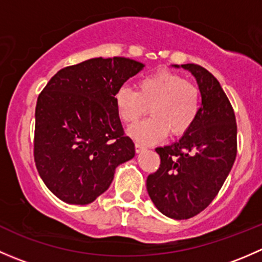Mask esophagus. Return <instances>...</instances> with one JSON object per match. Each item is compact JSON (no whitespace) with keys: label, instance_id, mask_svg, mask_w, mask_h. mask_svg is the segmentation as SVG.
<instances>
[{"label":"esophagus","instance_id":"34e87169","mask_svg":"<svg viewBox=\"0 0 262 262\" xmlns=\"http://www.w3.org/2000/svg\"><path fill=\"white\" fill-rule=\"evenodd\" d=\"M146 149V146H143L142 143H136V152L137 153H141Z\"/></svg>","mask_w":262,"mask_h":262}]
</instances>
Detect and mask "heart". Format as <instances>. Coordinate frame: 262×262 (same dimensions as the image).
<instances>
[{"label": "heart", "instance_id": "obj_1", "mask_svg": "<svg viewBox=\"0 0 262 262\" xmlns=\"http://www.w3.org/2000/svg\"><path fill=\"white\" fill-rule=\"evenodd\" d=\"M115 107L120 120L133 124L146 114V120L129 128V136L144 143H155L170 134L180 137L196 120L200 109L199 89L178 73L160 71L143 77L137 91L121 86L115 92Z\"/></svg>", "mask_w": 262, "mask_h": 262}]
</instances>
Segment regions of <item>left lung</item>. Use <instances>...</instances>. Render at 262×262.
Segmentation results:
<instances>
[{"label":"left lung","mask_w":262,"mask_h":262,"mask_svg":"<svg viewBox=\"0 0 262 262\" xmlns=\"http://www.w3.org/2000/svg\"><path fill=\"white\" fill-rule=\"evenodd\" d=\"M181 67L196 80L202 106L194 125L178 142L156 148L160 168L147 178L153 204L178 221L196 215L213 202L237 155L236 116L218 80L202 66Z\"/></svg>","instance_id":"1"}]
</instances>
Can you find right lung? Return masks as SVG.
I'll return each mask as SVG.
<instances>
[{"instance_id":"add662e5","label":"right lung","mask_w":262,"mask_h":262,"mask_svg":"<svg viewBox=\"0 0 262 262\" xmlns=\"http://www.w3.org/2000/svg\"><path fill=\"white\" fill-rule=\"evenodd\" d=\"M143 67L124 57L92 58L58 71L39 95L34 160L41 180L64 203L96 200L115 168L136 155L114 96Z\"/></svg>"}]
</instances>
